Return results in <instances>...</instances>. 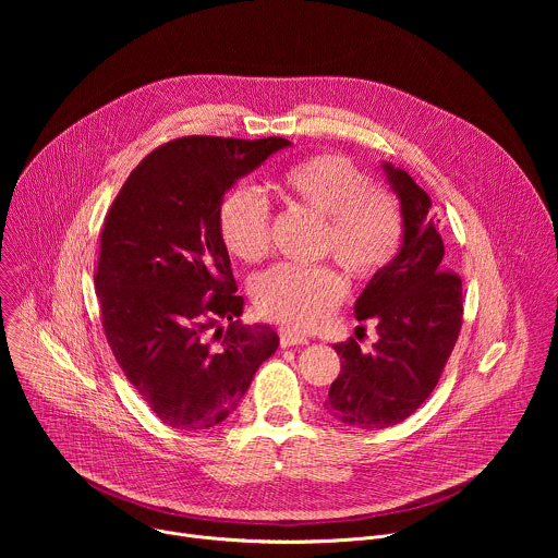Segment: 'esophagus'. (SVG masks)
Returning a JSON list of instances; mask_svg holds the SVG:
<instances>
[{"mask_svg": "<svg viewBox=\"0 0 558 558\" xmlns=\"http://www.w3.org/2000/svg\"><path fill=\"white\" fill-rule=\"evenodd\" d=\"M298 344H308V338L298 331H291V329H280V347L282 349L298 347Z\"/></svg>", "mask_w": 558, "mask_h": 558, "instance_id": "1", "label": "esophagus"}]
</instances>
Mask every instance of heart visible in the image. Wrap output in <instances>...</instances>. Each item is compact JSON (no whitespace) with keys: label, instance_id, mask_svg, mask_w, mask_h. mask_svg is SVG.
Listing matches in <instances>:
<instances>
[{"label":"heart","instance_id":"heart-1","mask_svg":"<svg viewBox=\"0 0 558 558\" xmlns=\"http://www.w3.org/2000/svg\"><path fill=\"white\" fill-rule=\"evenodd\" d=\"M278 192L287 205L323 218L315 256H331L355 282L375 280L400 252V205L340 154H315L291 166ZM218 233L233 258L260 263L269 254L267 205L252 190H231L218 207ZM347 289L331 265H278L256 280L254 302L269 320L313 331L342 304Z\"/></svg>","mask_w":558,"mask_h":558}]
</instances>
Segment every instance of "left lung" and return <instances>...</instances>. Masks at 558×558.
<instances>
[{
    "label": "left lung",
    "instance_id": "1",
    "mask_svg": "<svg viewBox=\"0 0 558 558\" xmlns=\"http://www.w3.org/2000/svg\"><path fill=\"white\" fill-rule=\"evenodd\" d=\"M400 196L404 243L395 260L366 284L355 317L377 325L373 353L351 338L333 349L340 375L325 400L327 413L344 426L377 430L411 417L437 386L461 331V278L444 269V241L430 196L400 168L384 163Z\"/></svg>",
    "mask_w": 558,
    "mask_h": 558
}]
</instances>
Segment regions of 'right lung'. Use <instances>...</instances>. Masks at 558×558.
Masks as SVG:
<instances>
[{
	"mask_svg": "<svg viewBox=\"0 0 558 558\" xmlns=\"http://www.w3.org/2000/svg\"><path fill=\"white\" fill-rule=\"evenodd\" d=\"M287 145L282 136L174 138L143 158L106 214L95 271L104 333L130 384L172 428L227 420L278 349L271 327L241 323L245 302L218 207Z\"/></svg>",
	"mask_w": 558,
	"mask_h": 558,
	"instance_id": "1",
	"label": "right lung"
}]
</instances>
